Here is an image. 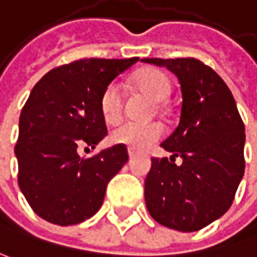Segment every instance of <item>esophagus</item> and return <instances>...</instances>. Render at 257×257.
Listing matches in <instances>:
<instances>
[{"instance_id": "esophagus-1", "label": "esophagus", "mask_w": 257, "mask_h": 257, "mask_svg": "<svg viewBox=\"0 0 257 257\" xmlns=\"http://www.w3.org/2000/svg\"><path fill=\"white\" fill-rule=\"evenodd\" d=\"M136 155H138V154H136L133 149H128V158H130V159H133V158H135Z\"/></svg>"}]
</instances>
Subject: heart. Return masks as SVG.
Listing matches in <instances>:
<instances>
[{
	"label": "heart",
	"mask_w": 257,
	"mask_h": 257,
	"mask_svg": "<svg viewBox=\"0 0 257 257\" xmlns=\"http://www.w3.org/2000/svg\"><path fill=\"white\" fill-rule=\"evenodd\" d=\"M133 84L152 101H164L171 90L168 77L158 68H142L135 73ZM102 118L106 124H117L122 117V89L117 82L105 86L99 98ZM164 135L159 122H124L111 133V142L133 151H146Z\"/></svg>",
	"instance_id": "heart-1"
}]
</instances>
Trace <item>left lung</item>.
<instances>
[{
  "mask_svg": "<svg viewBox=\"0 0 257 257\" xmlns=\"http://www.w3.org/2000/svg\"><path fill=\"white\" fill-rule=\"evenodd\" d=\"M167 67L181 86V115L161 143L173 152L152 158L145 180L151 216L164 227L192 232L228 211L244 174V124L225 82L196 58H143ZM175 156L183 159L174 164Z\"/></svg>",
  "mask_w": 257,
  "mask_h": 257,
  "instance_id": "1",
  "label": "left lung"
}]
</instances>
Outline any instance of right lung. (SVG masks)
I'll list each match as a JSON object with an SVG mask.
<instances>
[{
	"mask_svg": "<svg viewBox=\"0 0 257 257\" xmlns=\"http://www.w3.org/2000/svg\"><path fill=\"white\" fill-rule=\"evenodd\" d=\"M138 60H77L52 68L32 89L14 154L19 187L42 219L65 227L99 211L109 180L128 161L127 148L115 145L90 158L79 152L106 136L102 90Z\"/></svg>",
	"mask_w": 257,
	"mask_h": 257,
	"instance_id": "add662e5",
	"label": "right lung"
}]
</instances>
